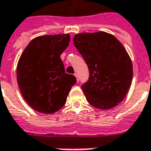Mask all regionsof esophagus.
I'll use <instances>...</instances> for the list:
<instances>
[{
  "label": "esophagus",
  "mask_w": 151,
  "mask_h": 151,
  "mask_svg": "<svg viewBox=\"0 0 151 151\" xmlns=\"http://www.w3.org/2000/svg\"><path fill=\"white\" fill-rule=\"evenodd\" d=\"M74 76H76V81H77V82L79 81V77H78V74H76V73H75L74 74Z\"/></svg>",
  "instance_id": "esophagus-1"
}]
</instances>
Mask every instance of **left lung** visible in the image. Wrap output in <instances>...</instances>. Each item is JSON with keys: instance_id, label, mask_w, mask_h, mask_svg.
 Masks as SVG:
<instances>
[{"instance_id": "left-lung-1", "label": "left lung", "mask_w": 151, "mask_h": 151, "mask_svg": "<svg viewBox=\"0 0 151 151\" xmlns=\"http://www.w3.org/2000/svg\"><path fill=\"white\" fill-rule=\"evenodd\" d=\"M73 42L89 69V79L81 86L87 101L101 110L116 107L133 79V65L125 48L105 32L78 33Z\"/></svg>"}]
</instances>
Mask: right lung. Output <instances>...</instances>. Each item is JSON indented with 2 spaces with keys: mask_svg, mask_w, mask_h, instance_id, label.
<instances>
[{
  "mask_svg": "<svg viewBox=\"0 0 151 151\" xmlns=\"http://www.w3.org/2000/svg\"><path fill=\"white\" fill-rule=\"evenodd\" d=\"M70 43V34L33 38L21 55L17 80L22 95L32 109L50 114L65 104L76 79L65 73L60 55Z\"/></svg>",
  "mask_w": 151,
  "mask_h": 151,
  "instance_id": "add662e5",
  "label": "right lung"
}]
</instances>
